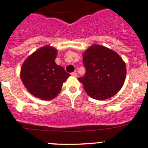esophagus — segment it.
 Wrapping results in <instances>:
<instances>
[{"mask_svg": "<svg viewBox=\"0 0 148 148\" xmlns=\"http://www.w3.org/2000/svg\"><path fill=\"white\" fill-rule=\"evenodd\" d=\"M71 76H73V77H77V73L76 72V71H74V72L71 73Z\"/></svg>", "mask_w": 148, "mask_h": 148, "instance_id": "34e87169", "label": "esophagus"}]
</instances>
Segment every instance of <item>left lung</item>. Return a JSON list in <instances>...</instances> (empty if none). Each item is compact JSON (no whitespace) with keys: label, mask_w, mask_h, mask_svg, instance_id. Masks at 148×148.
Returning <instances> with one entry per match:
<instances>
[{"label":"left lung","mask_w":148,"mask_h":148,"mask_svg":"<svg viewBox=\"0 0 148 148\" xmlns=\"http://www.w3.org/2000/svg\"><path fill=\"white\" fill-rule=\"evenodd\" d=\"M82 56L86 73L78 80L87 95L97 100L115 95L124 85L127 74L121 57L113 50L97 44L89 47Z\"/></svg>","instance_id":"1"}]
</instances>
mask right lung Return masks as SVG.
I'll list each match as a JSON object with an SVG mask.
<instances>
[{"instance_id": "add662e5", "label": "right lung", "mask_w": 148, "mask_h": 148, "mask_svg": "<svg viewBox=\"0 0 148 148\" xmlns=\"http://www.w3.org/2000/svg\"><path fill=\"white\" fill-rule=\"evenodd\" d=\"M58 51L50 45L39 48L23 63L20 77L33 96L43 100L55 98L70 74L56 64Z\"/></svg>"}]
</instances>
